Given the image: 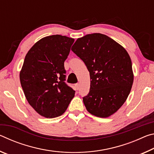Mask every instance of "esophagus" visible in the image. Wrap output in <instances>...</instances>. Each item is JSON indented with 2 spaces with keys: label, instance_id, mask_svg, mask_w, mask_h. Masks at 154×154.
Returning a JSON list of instances; mask_svg holds the SVG:
<instances>
[{
  "label": "esophagus",
  "instance_id": "esophagus-1",
  "mask_svg": "<svg viewBox=\"0 0 154 154\" xmlns=\"http://www.w3.org/2000/svg\"><path fill=\"white\" fill-rule=\"evenodd\" d=\"M75 88H76L77 90H79V87H80L79 83H76V84H75Z\"/></svg>",
  "mask_w": 154,
  "mask_h": 154
}]
</instances>
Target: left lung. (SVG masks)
I'll list each match as a JSON object with an SVG mask.
<instances>
[{"label":"left lung","instance_id":"left-lung-1","mask_svg":"<svg viewBox=\"0 0 154 154\" xmlns=\"http://www.w3.org/2000/svg\"><path fill=\"white\" fill-rule=\"evenodd\" d=\"M71 50L90 72V92L83 98L87 111L99 118L111 116L123 105L133 83L129 54L118 43L100 33L77 38Z\"/></svg>","mask_w":154,"mask_h":154}]
</instances>
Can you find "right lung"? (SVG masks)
<instances>
[{"label":"right lung","mask_w":154,"mask_h":154,"mask_svg":"<svg viewBox=\"0 0 154 154\" xmlns=\"http://www.w3.org/2000/svg\"><path fill=\"white\" fill-rule=\"evenodd\" d=\"M75 39L59 35L38 41L25 57L20 79L30 105L47 118L63 114L75 91L64 82V63Z\"/></svg>","instance_id":"1"}]
</instances>
